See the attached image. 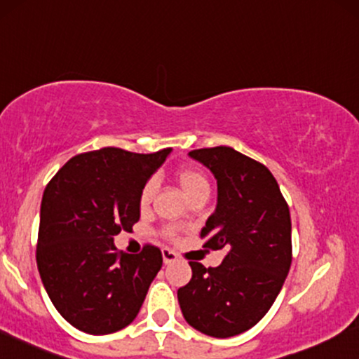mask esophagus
Segmentation results:
<instances>
[{"mask_svg": "<svg viewBox=\"0 0 359 359\" xmlns=\"http://www.w3.org/2000/svg\"><path fill=\"white\" fill-rule=\"evenodd\" d=\"M162 257H163V264H172V262L177 261V254L168 248L162 249Z\"/></svg>", "mask_w": 359, "mask_h": 359, "instance_id": "obj_1", "label": "esophagus"}]
</instances>
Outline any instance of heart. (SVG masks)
<instances>
[{"label": "heart", "mask_w": 359, "mask_h": 359, "mask_svg": "<svg viewBox=\"0 0 359 359\" xmlns=\"http://www.w3.org/2000/svg\"><path fill=\"white\" fill-rule=\"evenodd\" d=\"M175 179L179 182L180 189H182L185 196L189 198L198 196V194H209V180L207 177L202 174L201 170L196 167H180L177 168ZM155 189H157V184L155 180H149L140 191V197H138V204H140L142 209H147L152 202L155 196ZM172 232V231H170Z\"/></svg>", "instance_id": "b5f03b06"}]
</instances>
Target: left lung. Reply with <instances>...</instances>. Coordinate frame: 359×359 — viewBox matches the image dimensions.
<instances>
[{"mask_svg":"<svg viewBox=\"0 0 359 359\" xmlns=\"http://www.w3.org/2000/svg\"><path fill=\"white\" fill-rule=\"evenodd\" d=\"M217 180V205L201 237L226 249L222 264L189 262L192 279L177 291L185 321L212 338L256 326L278 297L292 261L291 215L269 168L231 147L189 152Z\"/></svg>","mask_w":359,"mask_h":359,"instance_id":"obj_1","label":"left lung"}]
</instances>
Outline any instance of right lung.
Here are the masks:
<instances>
[{
	"mask_svg": "<svg viewBox=\"0 0 359 359\" xmlns=\"http://www.w3.org/2000/svg\"><path fill=\"white\" fill-rule=\"evenodd\" d=\"M170 152L105 147L75 155L46 185L36 264L51 303L76 330L110 334L137 318L162 252H116L114 237L140 219L142 187Z\"/></svg>",
	"mask_w": 359,
	"mask_h": 359,
	"instance_id": "right-lung-1",
	"label": "right lung"
}]
</instances>
